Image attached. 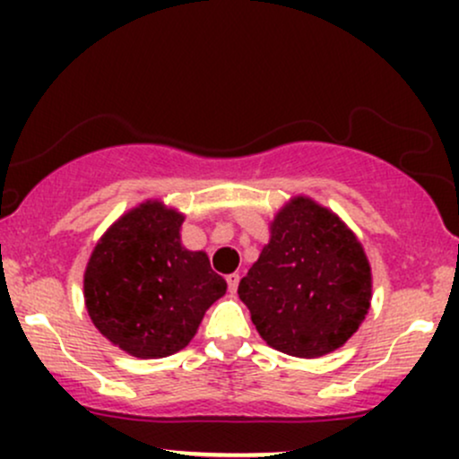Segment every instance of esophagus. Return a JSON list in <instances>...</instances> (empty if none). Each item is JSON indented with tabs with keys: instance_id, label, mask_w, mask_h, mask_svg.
I'll use <instances>...</instances> for the list:
<instances>
[{
	"instance_id": "obj_1",
	"label": "esophagus",
	"mask_w": 459,
	"mask_h": 459,
	"mask_svg": "<svg viewBox=\"0 0 459 459\" xmlns=\"http://www.w3.org/2000/svg\"><path fill=\"white\" fill-rule=\"evenodd\" d=\"M226 282H229V291L235 293L237 284H239V273H229V276H226Z\"/></svg>"
}]
</instances>
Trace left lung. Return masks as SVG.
Returning <instances> with one entry per match:
<instances>
[{
    "mask_svg": "<svg viewBox=\"0 0 459 459\" xmlns=\"http://www.w3.org/2000/svg\"><path fill=\"white\" fill-rule=\"evenodd\" d=\"M241 302L273 350L298 358L334 351L365 319L371 267L347 226L310 198H293L241 278Z\"/></svg>",
    "mask_w": 459,
    "mask_h": 459,
    "instance_id": "obj_1",
    "label": "left lung"
}]
</instances>
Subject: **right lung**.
<instances>
[{"label":"right lung","mask_w":459,"mask_h":459,"mask_svg":"<svg viewBox=\"0 0 459 459\" xmlns=\"http://www.w3.org/2000/svg\"><path fill=\"white\" fill-rule=\"evenodd\" d=\"M183 215L149 200L125 213L94 247L83 298L105 339L135 358L183 350L226 281L204 252L181 244Z\"/></svg>","instance_id":"1"}]
</instances>
